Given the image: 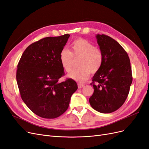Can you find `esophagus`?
I'll list each match as a JSON object with an SVG mask.
<instances>
[{"label": "esophagus", "instance_id": "1", "mask_svg": "<svg viewBox=\"0 0 149 149\" xmlns=\"http://www.w3.org/2000/svg\"><path fill=\"white\" fill-rule=\"evenodd\" d=\"M78 88H82L84 86V84H78Z\"/></svg>", "mask_w": 149, "mask_h": 149}]
</instances>
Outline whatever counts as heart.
Here are the masks:
<instances>
[{
  "mask_svg": "<svg viewBox=\"0 0 149 149\" xmlns=\"http://www.w3.org/2000/svg\"><path fill=\"white\" fill-rule=\"evenodd\" d=\"M79 58L78 68L71 71L68 77L76 81L83 83L86 81L90 74L96 73L102 63V54L100 49L83 38H78L71 43L70 51L63 49L60 53V61L63 68L70 71L73 66V59Z\"/></svg>",
  "mask_w": 149,
  "mask_h": 149,
  "instance_id": "b5f03b06",
  "label": "heart"
}]
</instances>
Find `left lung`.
<instances>
[{
	"mask_svg": "<svg viewBox=\"0 0 149 149\" xmlns=\"http://www.w3.org/2000/svg\"><path fill=\"white\" fill-rule=\"evenodd\" d=\"M102 54V63L91 85L94 93L90 105L101 113H111L124 103L132 82V69L127 52L115 40L105 35L96 36Z\"/></svg>",
	"mask_w": 149,
	"mask_h": 149,
	"instance_id": "8db88e82",
	"label": "left lung"
}]
</instances>
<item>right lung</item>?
Returning a JSON list of instances; mask_svg holds the SVG:
<instances>
[{
	"mask_svg": "<svg viewBox=\"0 0 149 149\" xmlns=\"http://www.w3.org/2000/svg\"><path fill=\"white\" fill-rule=\"evenodd\" d=\"M70 36L48 37L31 44L17 65L16 78L22 100L41 118L54 119L63 114L78 89L72 79L58 82L65 74L60 53Z\"/></svg>",
	"mask_w": 149,
	"mask_h": 149,
	"instance_id": "add662e5",
	"label": "right lung"
}]
</instances>
